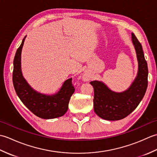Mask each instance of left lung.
Returning <instances> with one entry per match:
<instances>
[{
	"instance_id": "1",
	"label": "left lung",
	"mask_w": 157,
	"mask_h": 157,
	"mask_svg": "<svg viewBox=\"0 0 157 157\" xmlns=\"http://www.w3.org/2000/svg\"><path fill=\"white\" fill-rule=\"evenodd\" d=\"M132 40L136 52L138 69L129 87L125 91L117 92L101 81L90 82L94 92V112L103 119L117 121L126 117L138 106L147 89L148 71L142 46L133 33Z\"/></svg>"
}]
</instances>
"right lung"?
<instances>
[{"mask_svg": "<svg viewBox=\"0 0 157 157\" xmlns=\"http://www.w3.org/2000/svg\"><path fill=\"white\" fill-rule=\"evenodd\" d=\"M26 36L17 50L13 61V82L18 97L26 107L38 117L51 119L63 116L68 110L71 96L75 91L72 78L67 79L61 89L53 94H46L33 89L23 76L21 51Z\"/></svg>", "mask_w": 157, "mask_h": 157, "instance_id": "right-lung-1", "label": "right lung"}]
</instances>
